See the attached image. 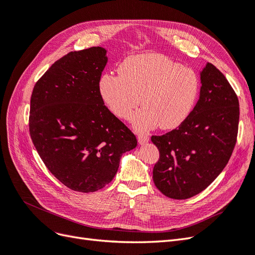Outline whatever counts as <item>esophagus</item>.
Listing matches in <instances>:
<instances>
[{
    "instance_id": "esophagus-1",
    "label": "esophagus",
    "mask_w": 255,
    "mask_h": 255,
    "mask_svg": "<svg viewBox=\"0 0 255 255\" xmlns=\"http://www.w3.org/2000/svg\"><path fill=\"white\" fill-rule=\"evenodd\" d=\"M137 138H138V142H139L140 144H144L149 141V136L145 133H139L138 134Z\"/></svg>"
}]
</instances>
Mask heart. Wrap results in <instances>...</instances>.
<instances>
[{"instance_id": "heart-1", "label": "heart", "mask_w": 255, "mask_h": 255, "mask_svg": "<svg viewBox=\"0 0 255 255\" xmlns=\"http://www.w3.org/2000/svg\"><path fill=\"white\" fill-rule=\"evenodd\" d=\"M98 87L105 106L121 120H128L139 103L143 105L133 119L136 129H172L194 110L200 82L192 69L148 53L126 58L119 75L104 73Z\"/></svg>"}]
</instances>
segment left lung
Masks as SVG:
<instances>
[{"instance_id":"obj_1","label":"left lung","mask_w":255,"mask_h":255,"mask_svg":"<svg viewBox=\"0 0 255 255\" xmlns=\"http://www.w3.org/2000/svg\"><path fill=\"white\" fill-rule=\"evenodd\" d=\"M200 98L180 127L152 142L159 151L153 182L168 198L184 200L203 191L228 164L236 144L239 102L226 76L207 63Z\"/></svg>"}]
</instances>
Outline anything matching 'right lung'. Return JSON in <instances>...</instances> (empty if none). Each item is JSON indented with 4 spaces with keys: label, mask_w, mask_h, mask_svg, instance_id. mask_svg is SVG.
<instances>
[{
    "label": "right lung",
    "mask_w": 255,
    "mask_h": 255,
    "mask_svg": "<svg viewBox=\"0 0 255 255\" xmlns=\"http://www.w3.org/2000/svg\"><path fill=\"white\" fill-rule=\"evenodd\" d=\"M106 50L68 53L35 84L29 135L49 171L74 191L94 192L111 183L120 157L136 136L104 105L99 81Z\"/></svg>",
    "instance_id": "right-lung-1"
}]
</instances>
